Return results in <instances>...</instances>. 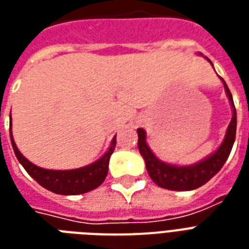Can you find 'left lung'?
<instances>
[{"label": "left lung", "instance_id": "1", "mask_svg": "<svg viewBox=\"0 0 249 249\" xmlns=\"http://www.w3.org/2000/svg\"><path fill=\"white\" fill-rule=\"evenodd\" d=\"M198 54L201 55V53H198ZM208 61L213 66L211 59H208ZM221 80H222L227 97H229L230 105L232 107V118L229 123L222 144L217 148V151H214L212 155L203 159L201 161H198L194 165H187V166H178V165L163 162L156 157V155L148 145L145 131L142 128H138L139 152L145 161L148 174L157 186L170 191L196 190L209 182L222 169L226 160L229 159L232 145H234L235 134H236V110H235L234 100H232V94H231L229 87L222 78Z\"/></svg>", "mask_w": 249, "mask_h": 249}]
</instances>
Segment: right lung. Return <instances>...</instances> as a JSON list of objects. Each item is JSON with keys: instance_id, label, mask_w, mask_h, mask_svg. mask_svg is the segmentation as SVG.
Here are the masks:
<instances>
[{"instance_id": "right-lung-1", "label": "right lung", "mask_w": 249, "mask_h": 249, "mask_svg": "<svg viewBox=\"0 0 249 249\" xmlns=\"http://www.w3.org/2000/svg\"><path fill=\"white\" fill-rule=\"evenodd\" d=\"M10 139L15 156L20 165L26 169L27 173L46 190L58 195H66V196L67 195L86 194V192L97 188L100 184H103L107 178V170H109V160H110V156L113 155L115 144H117V139L114 136L111 140L110 146L105 152V155L87 166L71 169V170H49V169L36 166L19 152L14 138H13V131H11V114Z\"/></svg>"}]
</instances>
